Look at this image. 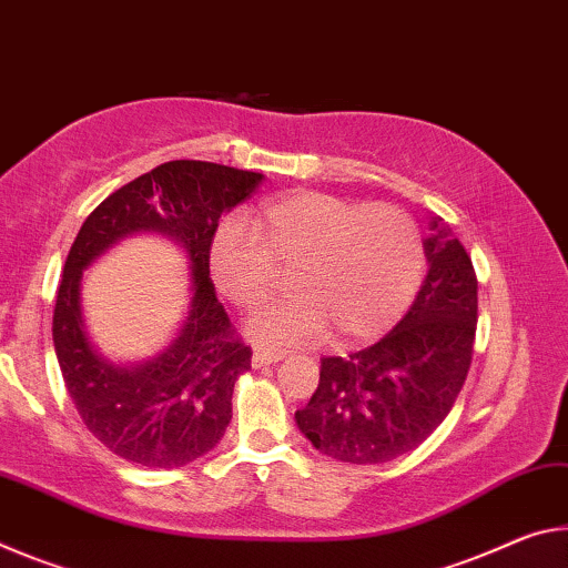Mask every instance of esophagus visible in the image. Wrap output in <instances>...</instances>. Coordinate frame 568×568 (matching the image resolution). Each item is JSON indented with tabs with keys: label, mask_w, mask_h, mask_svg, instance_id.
I'll list each match as a JSON object with an SVG mask.
<instances>
[{
	"label": "esophagus",
	"mask_w": 568,
	"mask_h": 568,
	"mask_svg": "<svg viewBox=\"0 0 568 568\" xmlns=\"http://www.w3.org/2000/svg\"><path fill=\"white\" fill-rule=\"evenodd\" d=\"M284 359V352H268V349H256L254 355H251V365L256 369L258 367H266V365H276V362Z\"/></svg>",
	"instance_id": "34e87169"
}]
</instances>
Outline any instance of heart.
<instances>
[{
    "mask_svg": "<svg viewBox=\"0 0 568 568\" xmlns=\"http://www.w3.org/2000/svg\"><path fill=\"white\" fill-rule=\"evenodd\" d=\"M292 268V296L246 324L266 347H302L329 329L339 345L377 339L403 317L423 282L425 246L403 209L300 191L258 206L248 231L221 223L209 246L219 294L244 312Z\"/></svg>",
    "mask_w": 568,
    "mask_h": 568,
    "instance_id": "1",
    "label": "heart"
}]
</instances>
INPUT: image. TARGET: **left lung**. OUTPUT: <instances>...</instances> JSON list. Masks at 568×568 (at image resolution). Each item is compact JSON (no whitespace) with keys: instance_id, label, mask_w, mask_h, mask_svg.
<instances>
[{"instance_id":"1","label":"left lung","mask_w":568,"mask_h":568,"mask_svg":"<svg viewBox=\"0 0 568 568\" xmlns=\"http://www.w3.org/2000/svg\"><path fill=\"white\" fill-rule=\"evenodd\" d=\"M427 274L403 320L372 347L322 357L320 385L294 413L320 453L355 466L395 460L430 438L466 383L478 322L470 256L443 219L423 241Z\"/></svg>"}]
</instances>
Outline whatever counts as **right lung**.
Here are the masks:
<instances>
[{
    "mask_svg": "<svg viewBox=\"0 0 568 568\" xmlns=\"http://www.w3.org/2000/svg\"><path fill=\"white\" fill-rule=\"evenodd\" d=\"M262 173L206 161H171L100 203L82 223L62 268L52 317L54 355L88 430L143 468H181L219 445L236 379L251 349L231 329L209 278L219 219L251 196ZM155 233L181 245L190 264V306L153 358L115 363L91 342L81 310V272L120 240Z\"/></svg>",
    "mask_w": 568,
    "mask_h": 568,
    "instance_id": "obj_1",
    "label": "right lung"
}]
</instances>
